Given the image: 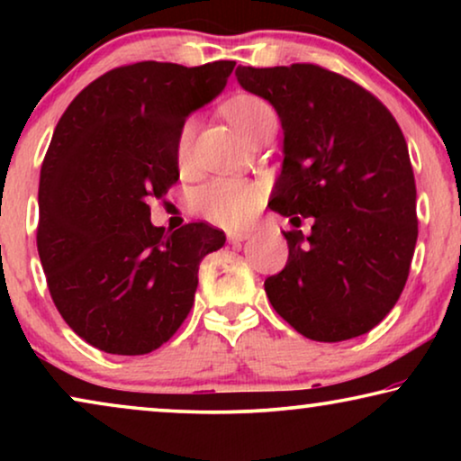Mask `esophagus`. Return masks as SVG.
Instances as JSON below:
<instances>
[{
  "instance_id": "esophagus-1",
  "label": "esophagus",
  "mask_w": 461,
  "mask_h": 461,
  "mask_svg": "<svg viewBox=\"0 0 461 461\" xmlns=\"http://www.w3.org/2000/svg\"><path fill=\"white\" fill-rule=\"evenodd\" d=\"M226 237H229L230 243H241V241H248L251 237L249 230H229L226 232Z\"/></svg>"
}]
</instances>
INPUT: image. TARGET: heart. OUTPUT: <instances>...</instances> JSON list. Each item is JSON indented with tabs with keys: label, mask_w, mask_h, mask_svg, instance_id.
Listing matches in <instances>:
<instances>
[{
	"label": "heart",
	"mask_w": 461,
	"mask_h": 461,
	"mask_svg": "<svg viewBox=\"0 0 461 461\" xmlns=\"http://www.w3.org/2000/svg\"><path fill=\"white\" fill-rule=\"evenodd\" d=\"M226 117L248 138L258 128L270 106L258 96H237L224 106ZM194 119H186L178 134V161L186 163L191 153ZM262 186L251 180L218 178L194 193V210L212 222L222 226H241L256 216L262 205Z\"/></svg>",
	"instance_id": "heart-1"
}]
</instances>
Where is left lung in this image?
<instances>
[{
    "mask_svg": "<svg viewBox=\"0 0 461 461\" xmlns=\"http://www.w3.org/2000/svg\"><path fill=\"white\" fill-rule=\"evenodd\" d=\"M235 75L281 119L283 166L268 207L292 224L295 212L314 220L306 237L283 230L289 256L264 281L270 304L317 342L363 336L399 300L418 241L405 136L374 94L317 65Z\"/></svg>",
    "mask_w": 461,
    "mask_h": 461,
    "instance_id": "obj_1",
    "label": "left lung"
}]
</instances>
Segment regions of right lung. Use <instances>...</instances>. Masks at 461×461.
Masks as SVG:
<instances>
[{
  "label": "right lung",
  "mask_w": 461,
  "mask_h": 461,
  "mask_svg": "<svg viewBox=\"0 0 461 461\" xmlns=\"http://www.w3.org/2000/svg\"><path fill=\"white\" fill-rule=\"evenodd\" d=\"M235 62H136L81 90L40 176L37 251L67 325L109 355H147L191 312L199 264L224 232L150 222V197L178 180L186 117L224 90Z\"/></svg>",
  "instance_id": "right-lung-1"
}]
</instances>
